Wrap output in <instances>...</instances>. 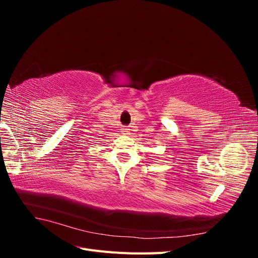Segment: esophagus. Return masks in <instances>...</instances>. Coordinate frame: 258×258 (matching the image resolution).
<instances>
[{"label":"esophagus","mask_w":258,"mask_h":258,"mask_svg":"<svg viewBox=\"0 0 258 258\" xmlns=\"http://www.w3.org/2000/svg\"><path fill=\"white\" fill-rule=\"evenodd\" d=\"M121 130H122V132H123V134H126V135H127V134H128V132H129V129H128V128H126V127H123V128L121 129Z\"/></svg>","instance_id":"obj_1"}]
</instances>
